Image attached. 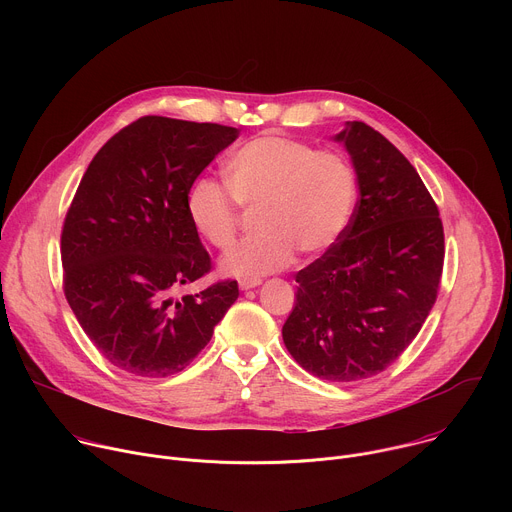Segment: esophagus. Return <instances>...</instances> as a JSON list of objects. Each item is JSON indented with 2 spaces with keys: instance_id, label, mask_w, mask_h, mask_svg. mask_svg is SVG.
<instances>
[{
  "instance_id": "obj_1",
  "label": "esophagus",
  "mask_w": 512,
  "mask_h": 512,
  "mask_svg": "<svg viewBox=\"0 0 512 512\" xmlns=\"http://www.w3.org/2000/svg\"><path fill=\"white\" fill-rule=\"evenodd\" d=\"M259 283H261V279H241V281H239V287H241L243 291H247V289L257 287Z\"/></svg>"
}]
</instances>
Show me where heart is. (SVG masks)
Masks as SVG:
<instances>
[{
	"label": "heart",
	"instance_id": "obj_1",
	"mask_svg": "<svg viewBox=\"0 0 512 512\" xmlns=\"http://www.w3.org/2000/svg\"><path fill=\"white\" fill-rule=\"evenodd\" d=\"M227 186L196 178L186 192L194 231L212 247L229 249L243 210L257 208V235L223 257L225 273L259 279L296 259L326 253L344 233L356 202L354 172L334 152L296 139L261 135L235 150L225 164Z\"/></svg>",
	"mask_w": 512,
	"mask_h": 512
}]
</instances>
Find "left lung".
Listing matches in <instances>:
<instances>
[{"label":"left lung","instance_id":"8db88e82","mask_svg":"<svg viewBox=\"0 0 512 512\" xmlns=\"http://www.w3.org/2000/svg\"><path fill=\"white\" fill-rule=\"evenodd\" d=\"M334 139L352 160L358 202L338 243L298 271L281 334L302 369L354 383L413 342L435 304L446 249L440 210L387 137L348 121Z\"/></svg>","mask_w":512,"mask_h":512}]
</instances>
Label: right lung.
Masks as SVG:
<instances>
[{
  "label": "right lung",
  "mask_w": 512,
  "mask_h": 512,
  "mask_svg": "<svg viewBox=\"0 0 512 512\" xmlns=\"http://www.w3.org/2000/svg\"><path fill=\"white\" fill-rule=\"evenodd\" d=\"M239 129L148 115L115 133L89 164L66 212L64 296L117 369L184 371L239 298L237 281L194 296L174 291L210 271L188 221L186 192Z\"/></svg>",
  "instance_id": "right-lung-1"
}]
</instances>
